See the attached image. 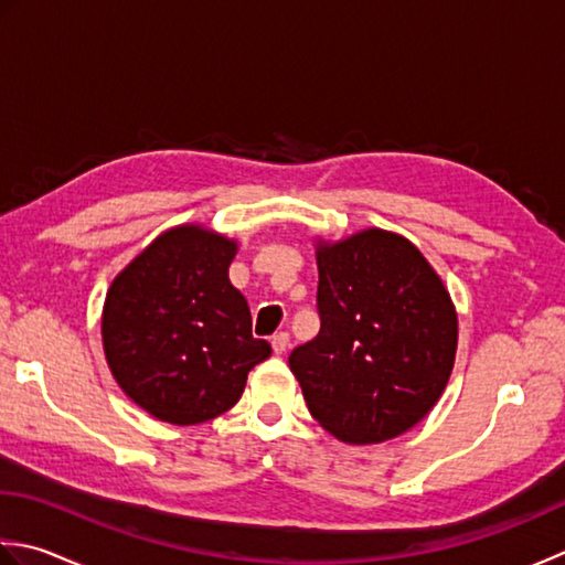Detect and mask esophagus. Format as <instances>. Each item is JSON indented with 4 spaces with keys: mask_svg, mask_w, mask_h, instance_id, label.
<instances>
[{
    "mask_svg": "<svg viewBox=\"0 0 565 565\" xmlns=\"http://www.w3.org/2000/svg\"><path fill=\"white\" fill-rule=\"evenodd\" d=\"M270 343H273V351L280 355V353H285V351H287V347H290V333H287V331L275 333Z\"/></svg>",
    "mask_w": 565,
    "mask_h": 565,
    "instance_id": "obj_1",
    "label": "esophagus"
}]
</instances>
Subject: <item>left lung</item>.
<instances>
[{"mask_svg": "<svg viewBox=\"0 0 565 565\" xmlns=\"http://www.w3.org/2000/svg\"><path fill=\"white\" fill-rule=\"evenodd\" d=\"M319 333L290 353L312 417L349 444L405 434L441 397L458 321L439 275L407 238L367 228L319 246Z\"/></svg>", "mask_w": 565, "mask_h": 565, "instance_id": "left-lung-1", "label": "left lung"}]
</instances>
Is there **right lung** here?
<instances>
[{"instance_id": "obj_1", "label": "right lung", "mask_w": 565, "mask_h": 565, "mask_svg": "<svg viewBox=\"0 0 565 565\" xmlns=\"http://www.w3.org/2000/svg\"><path fill=\"white\" fill-rule=\"evenodd\" d=\"M236 244L200 226L160 234L111 282L102 339L114 377L160 422L202 424L232 409L270 343L250 333L228 280Z\"/></svg>"}]
</instances>
